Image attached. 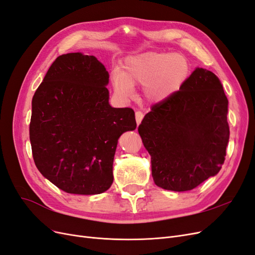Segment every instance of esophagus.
I'll return each instance as SVG.
<instances>
[{"label":"esophagus","mask_w":255,"mask_h":255,"mask_svg":"<svg viewBox=\"0 0 255 255\" xmlns=\"http://www.w3.org/2000/svg\"><path fill=\"white\" fill-rule=\"evenodd\" d=\"M135 117H136V123H137V126H139L141 120H142V118H143V114H142L141 112H136V113H135Z\"/></svg>","instance_id":"obj_1"}]
</instances>
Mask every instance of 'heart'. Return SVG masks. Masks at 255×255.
Segmentation results:
<instances>
[{"instance_id":"b5f03b06","label":"heart","mask_w":255,"mask_h":255,"mask_svg":"<svg viewBox=\"0 0 255 255\" xmlns=\"http://www.w3.org/2000/svg\"><path fill=\"white\" fill-rule=\"evenodd\" d=\"M186 59L177 54L145 52L126 59L122 71L111 75L113 88L121 98H129L134 85L144 84L143 94L150 101H161L179 89L188 75Z\"/></svg>"}]
</instances>
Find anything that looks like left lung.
<instances>
[{
	"mask_svg": "<svg viewBox=\"0 0 255 255\" xmlns=\"http://www.w3.org/2000/svg\"><path fill=\"white\" fill-rule=\"evenodd\" d=\"M228 104L217 76L197 68L179 91L152 106L138 133L158 187L191 190L220 171L230 137Z\"/></svg>",
	"mask_w": 255,
	"mask_h": 255,
	"instance_id": "8db88e82",
	"label": "left lung"
}]
</instances>
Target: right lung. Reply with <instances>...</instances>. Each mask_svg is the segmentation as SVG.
<instances>
[{"instance_id": "right-lung-1", "label": "right lung", "mask_w": 255, "mask_h": 255, "mask_svg": "<svg viewBox=\"0 0 255 255\" xmlns=\"http://www.w3.org/2000/svg\"><path fill=\"white\" fill-rule=\"evenodd\" d=\"M109 81L95 56L68 53L51 65L33 97L29 140L35 165L68 194L109 189L119 137L136 128L132 109L110 105Z\"/></svg>"}]
</instances>
